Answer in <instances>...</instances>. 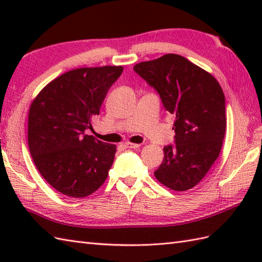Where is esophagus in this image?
Returning <instances> with one entry per match:
<instances>
[{
    "label": "esophagus",
    "instance_id": "34e87169",
    "mask_svg": "<svg viewBox=\"0 0 262 262\" xmlns=\"http://www.w3.org/2000/svg\"><path fill=\"white\" fill-rule=\"evenodd\" d=\"M125 145H126V147H128V148H138V147L141 146L140 144L130 143V142H127V143H125Z\"/></svg>",
    "mask_w": 262,
    "mask_h": 262
}]
</instances>
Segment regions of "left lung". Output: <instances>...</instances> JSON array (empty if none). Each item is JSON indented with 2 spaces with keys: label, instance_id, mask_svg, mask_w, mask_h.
I'll list each match as a JSON object with an SVG mask.
<instances>
[{
  "label": "left lung",
  "instance_id": "left-lung-1",
  "mask_svg": "<svg viewBox=\"0 0 262 262\" xmlns=\"http://www.w3.org/2000/svg\"><path fill=\"white\" fill-rule=\"evenodd\" d=\"M134 71L160 94L176 116V145L163 148L154 176L171 190L186 191L202 181L219 158L226 128L225 97L215 77L177 54L138 63Z\"/></svg>",
  "mask_w": 262,
  "mask_h": 262
}]
</instances>
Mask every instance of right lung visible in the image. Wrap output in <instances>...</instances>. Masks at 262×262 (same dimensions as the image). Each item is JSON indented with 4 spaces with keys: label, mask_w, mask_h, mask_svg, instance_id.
<instances>
[{
    "label": "right lung",
    "mask_w": 262,
    "mask_h": 262,
    "mask_svg": "<svg viewBox=\"0 0 262 262\" xmlns=\"http://www.w3.org/2000/svg\"><path fill=\"white\" fill-rule=\"evenodd\" d=\"M122 66L81 68L49 82L32 100L28 116V144L39 173L69 197L82 198L103 185L116 145L84 130L99 115L107 92Z\"/></svg>",
    "instance_id": "1"
}]
</instances>
